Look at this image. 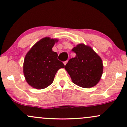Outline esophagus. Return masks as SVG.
<instances>
[{"label":"esophagus","mask_w":127,"mask_h":127,"mask_svg":"<svg viewBox=\"0 0 127 127\" xmlns=\"http://www.w3.org/2000/svg\"><path fill=\"white\" fill-rule=\"evenodd\" d=\"M67 62H68V60H66V61H65V62H63L64 64L65 65V64H66L67 63Z\"/></svg>","instance_id":"obj_1"}]
</instances>
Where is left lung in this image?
<instances>
[{
    "mask_svg": "<svg viewBox=\"0 0 127 127\" xmlns=\"http://www.w3.org/2000/svg\"><path fill=\"white\" fill-rule=\"evenodd\" d=\"M72 51L76 54L75 57L70 59L64 67L73 82L83 88L95 86L103 73L101 58L91 47L84 44L78 45Z\"/></svg>",
    "mask_w": 127,
    "mask_h": 127,
    "instance_id": "1",
    "label": "left lung"
}]
</instances>
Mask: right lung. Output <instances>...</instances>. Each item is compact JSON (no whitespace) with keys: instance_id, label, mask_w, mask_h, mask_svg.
<instances>
[{"instance_id":"obj_1","label":"right lung","mask_w":127,"mask_h":127,"mask_svg":"<svg viewBox=\"0 0 127 127\" xmlns=\"http://www.w3.org/2000/svg\"><path fill=\"white\" fill-rule=\"evenodd\" d=\"M57 40L45 37L34 45L24 59L23 72L27 83L33 88L43 89L52 84L57 70L64 64L57 59L52 47Z\"/></svg>"}]
</instances>
